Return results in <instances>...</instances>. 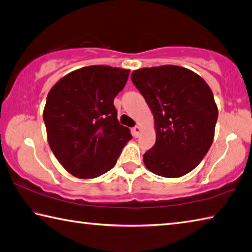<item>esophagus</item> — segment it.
I'll list each match as a JSON object with an SVG mask.
<instances>
[{
    "instance_id": "34e87169",
    "label": "esophagus",
    "mask_w": 252,
    "mask_h": 252,
    "mask_svg": "<svg viewBox=\"0 0 252 252\" xmlns=\"http://www.w3.org/2000/svg\"><path fill=\"white\" fill-rule=\"evenodd\" d=\"M140 133H141V127L140 126H134L133 129H132V134H133V136H135V138H138Z\"/></svg>"
}]
</instances>
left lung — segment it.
<instances>
[{"mask_svg":"<svg viewBox=\"0 0 252 252\" xmlns=\"http://www.w3.org/2000/svg\"><path fill=\"white\" fill-rule=\"evenodd\" d=\"M131 80L154 117L157 141L146 151V168L181 177L202 162L213 143L218 109L202 77L184 67L164 65L134 70Z\"/></svg>","mask_w":252,"mask_h":252,"instance_id":"obj_1","label":"left lung"}]
</instances>
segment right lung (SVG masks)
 Segmentation results:
<instances>
[{
	"instance_id": "add662e5",
	"label": "right lung",
	"mask_w": 252,
	"mask_h": 252,
	"mask_svg": "<svg viewBox=\"0 0 252 252\" xmlns=\"http://www.w3.org/2000/svg\"><path fill=\"white\" fill-rule=\"evenodd\" d=\"M129 74L110 66L84 67L63 77L48 93L43 114L48 144L74 176L94 178L111 170L132 139L113 104Z\"/></svg>"
}]
</instances>
